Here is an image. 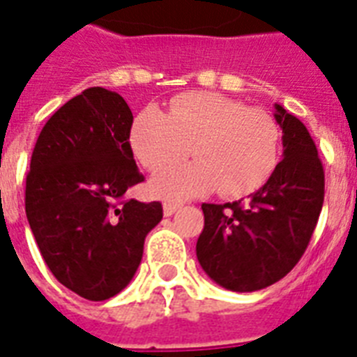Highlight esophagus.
Here are the masks:
<instances>
[{"label": "esophagus", "mask_w": 357, "mask_h": 357, "mask_svg": "<svg viewBox=\"0 0 357 357\" xmlns=\"http://www.w3.org/2000/svg\"><path fill=\"white\" fill-rule=\"evenodd\" d=\"M179 208H181V204L179 203H172V201H167V203H163V213H165V217L174 215Z\"/></svg>", "instance_id": "obj_1"}]
</instances>
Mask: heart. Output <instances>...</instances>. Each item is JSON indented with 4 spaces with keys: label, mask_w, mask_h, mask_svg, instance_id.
I'll list each match as a JSON object with an SVG mask.
<instances>
[{
    "label": "heart",
    "mask_w": 357,
    "mask_h": 357,
    "mask_svg": "<svg viewBox=\"0 0 357 357\" xmlns=\"http://www.w3.org/2000/svg\"><path fill=\"white\" fill-rule=\"evenodd\" d=\"M136 158L149 170L176 165L194 153L197 161L154 176L151 188L169 199H187L219 188L225 197H244L264 187L278 165L280 129L264 109L215 95L188 93L169 111L136 114L131 127Z\"/></svg>",
    "instance_id": "b5f03b06"
}]
</instances>
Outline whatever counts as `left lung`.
I'll use <instances>...</instances> for the list:
<instances>
[{
  "mask_svg": "<svg viewBox=\"0 0 357 357\" xmlns=\"http://www.w3.org/2000/svg\"><path fill=\"white\" fill-rule=\"evenodd\" d=\"M282 161L246 203H204L196 244L203 271L225 289L252 293L284 278L302 259L321 212L325 174L311 135L275 104Z\"/></svg>",
  "mask_w": 357,
  "mask_h": 357,
  "instance_id": "obj_1",
  "label": "left lung"
}]
</instances>
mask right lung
Here are the masks:
<instances>
[{"label": "right lung", "instance_id": "add662e5", "mask_svg": "<svg viewBox=\"0 0 357 357\" xmlns=\"http://www.w3.org/2000/svg\"><path fill=\"white\" fill-rule=\"evenodd\" d=\"M132 113L116 91L88 88L59 107L37 138L24 210L50 271L102 302L132 280L161 203L120 201L144 181L129 144Z\"/></svg>", "mask_w": 357, "mask_h": 357}]
</instances>
